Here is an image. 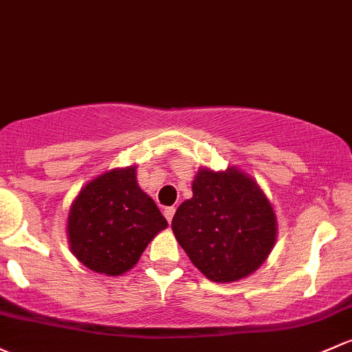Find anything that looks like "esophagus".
Here are the masks:
<instances>
[{
    "instance_id": "1",
    "label": "esophagus",
    "mask_w": 352,
    "mask_h": 352,
    "mask_svg": "<svg viewBox=\"0 0 352 352\" xmlns=\"http://www.w3.org/2000/svg\"><path fill=\"white\" fill-rule=\"evenodd\" d=\"M173 214H175V207H166V209L164 210V216L166 217V221H168V223H172Z\"/></svg>"
}]
</instances>
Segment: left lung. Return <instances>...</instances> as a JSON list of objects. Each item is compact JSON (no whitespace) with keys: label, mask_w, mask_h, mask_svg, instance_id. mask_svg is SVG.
Masks as SVG:
<instances>
[{"label":"left lung","mask_w":352,"mask_h":352,"mask_svg":"<svg viewBox=\"0 0 352 352\" xmlns=\"http://www.w3.org/2000/svg\"><path fill=\"white\" fill-rule=\"evenodd\" d=\"M192 199L172 219L177 241L212 282H236L266 260L276 239V217L258 184L243 172L199 170Z\"/></svg>","instance_id":"1"}]
</instances>
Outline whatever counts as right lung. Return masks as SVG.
I'll return each mask as SVG.
<instances>
[{
	"mask_svg": "<svg viewBox=\"0 0 352 352\" xmlns=\"http://www.w3.org/2000/svg\"><path fill=\"white\" fill-rule=\"evenodd\" d=\"M153 199L136 184V166L116 168L89 182L69 212L70 250L89 270L121 275L166 228Z\"/></svg>",
	"mask_w": 352,
	"mask_h": 352,
	"instance_id": "1",
	"label": "right lung"
}]
</instances>
